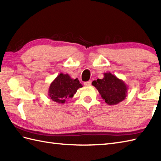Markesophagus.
Masks as SVG:
<instances>
[{
    "label": "esophagus",
    "instance_id": "obj_1",
    "mask_svg": "<svg viewBox=\"0 0 161 161\" xmlns=\"http://www.w3.org/2000/svg\"><path fill=\"white\" fill-rule=\"evenodd\" d=\"M85 86H90V85L91 84V81H86V82H84V84Z\"/></svg>",
    "mask_w": 161,
    "mask_h": 161
}]
</instances>
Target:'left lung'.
I'll return each instance as SVG.
<instances>
[{
  "instance_id": "8db88e82",
  "label": "left lung",
  "mask_w": 161,
  "mask_h": 161,
  "mask_svg": "<svg viewBox=\"0 0 161 161\" xmlns=\"http://www.w3.org/2000/svg\"><path fill=\"white\" fill-rule=\"evenodd\" d=\"M102 98L108 105H116L125 100L128 86L125 81L111 73H104L103 79H97L92 82Z\"/></svg>"
}]
</instances>
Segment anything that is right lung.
<instances>
[{"label": "right lung", "mask_w": 161, "mask_h": 161, "mask_svg": "<svg viewBox=\"0 0 161 161\" xmlns=\"http://www.w3.org/2000/svg\"><path fill=\"white\" fill-rule=\"evenodd\" d=\"M82 86L77 78L74 80L68 74L60 73L50 84L48 96L54 102L64 104L74 96L78 88Z\"/></svg>", "instance_id": "add662e5"}]
</instances>
